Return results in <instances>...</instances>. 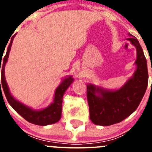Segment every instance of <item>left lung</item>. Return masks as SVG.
<instances>
[{
    "label": "left lung",
    "instance_id": "8db88e82",
    "mask_svg": "<svg viewBox=\"0 0 152 152\" xmlns=\"http://www.w3.org/2000/svg\"><path fill=\"white\" fill-rule=\"evenodd\" d=\"M127 40L137 50V68L133 76L116 91L105 90L94 84L87 85L90 118L96 125L107 126L120 123L139 107L148 87L147 61L139 41L135 36Z\"/></svg>",
    "mask_w": 152,
    "mask_h": 152
}]
</instances>
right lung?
<instances>
[{
  "label": "right lung",
  "instance_id": "1",
  "mask_svg": "<svg viewBox=\"0 0 152 152\" xmlns=\"http://www.w3.org/2000/svg\"><path fill=\"white\" fill-rule=\"evenodd\" d=\"M14 36H15L12 37L10 42L7 45V50L5 56H4L3 59L2 58L3 57L2 56L0 57V65H1L0 66V72L1 70V80H0L1 93L2 94L1 89L4 90V94L9 104L13 107V110L16 112L18 113L23 118H24L29 123L35 125H39V126H47V125L57 123L58 121H59L61 116L63 95H64V92L66 91V90L68 89V87L73 82L74 79L72 78V76H69V77L64 78L61 81L60 85L56 88L53 103L42 110H34L33 109L29 108L27 106H25L22 103L16 100L15 98L10 94L9 88H8L7 84L5 80L4 75L5 64L7 61L8 57H9V53H10V49H11V45L13 43ZM3 55H4V53H3ZM1 60H2V61H1ZM1 84V87H0Z\"/></svg>",
  "mask_w": 152,
  "mask_h": 152
}]
</instances>
